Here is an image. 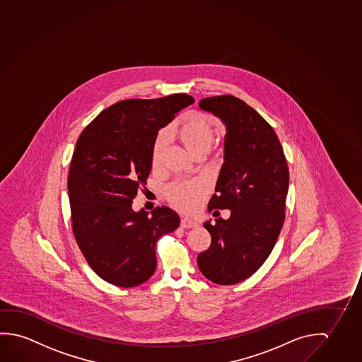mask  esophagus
<instances>
[{
	"label": "esophagus",
	"instance_id": "esophagus-1",
	"mask_svg": "<svg viewBox=\"0 0 362 362\" xmlns=\"http://www.w3.org/2000/svg\"><path fill=\"white\" fill-rule=\"evenodd\" d=\"M181 226L185 229H192V228H197L199 224H197V221L192 220V218H181Z\"/></svg>",
	"mask_w": 362,
	"mask_h": 362
}]
</instances>
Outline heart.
Masks as SVG:
<instances>
[{
    "label": "heart",
    "mask_w": 362,
    "mask_h": 362,
    "mask_svg": "<svg viewBox=\"0 0 362 362\" xmlns=\"http://www.w3.org/2000/svg\"><path fill=\"white\" fill-rule=\"evenodd\" d=\"M168 136H176L189 155L196 157L200 153H209L216 141V127L213 119L202 113L186 115L177 126L161 132L156 137L152 146V165L157 167L166 151ZM206 184L200 180L178 181L166 189L167 200L182 211H191L200 204L206 194Z\"/></svg>",
    "instance_id": "obj_1"
}]
</instances>
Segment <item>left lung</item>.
Returning <instances> with one entry per match:
<instances>
[{
	"label": "left lung",
	"instance_id": "8db88e82",
	"mask_svg": "<svg viewBox=\"0 0 362 362\" xmlns=\"http://www.w3.org/2000/svg\"><path fill=\"white\" fill-rule=\"evenodd\" d=\"M199 107L226 127L224 163L209 210L229 209L230 218L204 224L211 244L199 254L197 265L209 281L230 286L254 274L276 245L289 173L274 129L245 102L218 95L201 99Z\"/></svg>",
	"mask_w": 362,
	"mask_h": 362
}]
</instances>
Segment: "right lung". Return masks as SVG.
Listing matches in <instances>:
<instances>
[{
    "label": "right lung",
    "instance_id": "add662e5",
    "mask_svg": "<svg viewBox=\"0 0 362 362\" xmlns=\"http://www.w3.org/2000/svg\"><path fill=\"white\" fill-rule=\"evenodd\" d=\"M194 100L187 94L122 100L76 142L68 177L75 240L110 284L131 288L148 281L157 265L156 241L180 225L170 207L134 211L132 200L148 177L157 133Z\"/></svg>",
    "mask_w": 362,
    "mask_h": 362
}]
</instances>
